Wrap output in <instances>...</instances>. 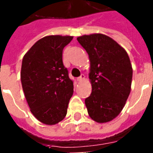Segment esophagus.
Returning a JSON list of instances; mask_svg holds the SVG:
<instances>
[{"instance_id": "34e87169", "label": "esophagus", "mask_w": 153, "mask_h": 153, "mask_svg": "<svg viewBox=\"0 0 153 153\" xmlns=\"http://www.w3.org/2000/svg\"><path fill=\"white\" fill-rule=\"evenodd\" d=\"M84 79H85V75L84 74H81L77 79H78V81H83V80H84Z\"/></svg>"}]
</instances>
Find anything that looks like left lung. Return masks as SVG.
I'll return each instance as SVG.
<instances>
[{"instance_id":"8db88e82","label":"left lung","mask_w":153,"mask_h":153,"mask_svg":"<svg viewBox=\"0 0 153 153\" xmlns=\"http://www.w3.org/2000/svg\"><path fill=\"white\" fill-rule=\"evenodd\" d=\"M77 40L90 60L92 93L85 99L88 113L98 123L111 121L120 113L130 93L133 69L129 57L106 35H83Z\"/></svg>"}]
</instances>
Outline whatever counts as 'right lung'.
I'll list each match as a JSON object with an SVG mask.
<instances>
[{
	"label": "right lung",
	"mask_w": 153,
	"mask_h": 153,
	"mask_svg": "<svg viewBox=\"0 0 153 153\" xmlns=\"http://www.w3.org/2000/svg\"><path fill=\"white\" fill-rule=\"evenodd\" d=\"M73 37L51 35L38 40L23 58L22 87L31 112L45 125H56L67 114L73 81L64 66L62 52Z\"/></svg>",
	"instance_id": "obj_1"
}]
</instances>
